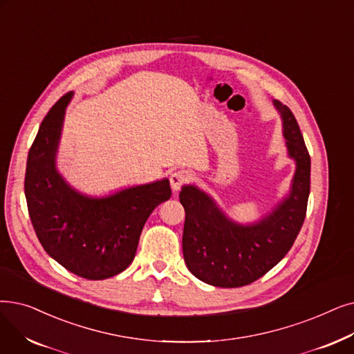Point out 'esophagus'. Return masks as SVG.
<instances>
[{
	"label": "esophagus",
	"mask_w": 354,
	"mask_h": 354,
	"mask_svg": "<svg viewBox=\"0 0 354 354\" xmlns=\"http://www.w3.org/2000/svg\"><path fill=\"white\" fill-rule=\"evenodd\" d=\"M191 179L189 174L187 171H176L171 175V187L174 189V192H178L180 189L182 185H185Z\"/></svg>",
	"instance_id": "obj_1"
}]
</instances>
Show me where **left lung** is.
I'll return each instance as SVG.
<instances>
[{"instance_id": "left-lung-1", "label": "left lung", "mask_w": 354, "mask_h": 354, "mask_svg": "<svg viewBox=\"0 0 354 354\" xmlns=\"http://www.w3.org/2000/svg\"><path fill=\"white\" fill-rule=\"evenodd\" d=\"M283 122L288 155L297 162L289 195L256 224L225 217L214 199L194 185L183 187L185 208L182 249L189 272L208 285L239 288L262 278L278 265L304 224L310 196L311 159L298 121L286 105L273 101Z\"/></svg>"}]
</instances>
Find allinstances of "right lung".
Wrapping results in <instances>:
<instances>
[{"mask_svg": "<svg viewBox=\"0 0 354 354\" xmlns=\"http://www.w3.org/2000/svg\"><path fill=\"white\" fill-rule=\"evenodd\" d=\"M71 98L68 92L41 121L28 150L24 194L46 253L81 278L100 281L129 268L149 215L172 191L167 179L105 198H91L69 187L56 169V151Z\"/></svg>", "mask_w": 354, "mask_h": 354, "instance_id": "right-lung-1", "label": "right lung"}]
</instances>
